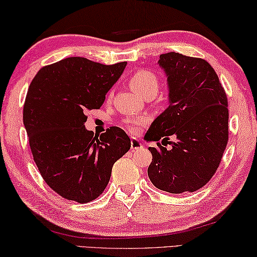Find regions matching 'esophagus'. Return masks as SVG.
Returning <instances> with one entry per match:
<instances>
[{
    "instance_id": "obj_1",
    "label": "esophagus",
    "mask_w": 257,
    "mask_h": 257,
    "mask_svg": "<svg viewBox=\"0 0 257 257\" xmlns=\"http://www.w3.org/2000/svg\"><path fill=\"white\" fill-rule=\"evenodd\" d=\"M131 149H144V146H142V144L140 141L138 140V139L136 138H132L131 140Z\"/></svg>"
}]
</instances>
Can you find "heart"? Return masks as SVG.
<instances>
[{"label":"heart","instance_id":"obj_1","mask_svg":"<svg viewBox=\"0 0 257 257\" xmlns=\"http://www.w3.org/2000/svg\"><path fill=\"white\" fill-rule=\"evenodd\" d=\"M130 85L134 91L139 92L142 95H146L150 92H156L158 89V79L153 71L147 69H139L130 77ZM146 119L144 117L133 118L126 121V125L130 131L136 132L138 125L144 124Z\"/></svg>","mask_w":257,"mask_h":257}]
</instances>
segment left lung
<instances>
[{
	"mask_svg": "<svg viewBox=\"0 0 257 257\" xmlns=\"http://www.w3.org/2000/svg\"><path fill=\"white\" fill-rule=\"evenodd\" d=\"M159 66L168 84V107L150 125L145 140L153 162L148 176L156 188L170 193L193 192L215 174L229 139V110L225 91L215 70L200 58L168 52ZM174 136L171 150L163 141Z\"/></svg>",
	"mask_w": 257,
	"mask_h": 257,
	"instance_id": "left-lung-1",
	"label": "left lung"
}]
</instances>
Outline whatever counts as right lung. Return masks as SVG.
<instances>
[{
  "mask_svg": "<svg viewBox=\"0 0 257 257\" xmlns=\"http://www.w3.org/2000/svg\"><path fill=\"white\" fill-rule=\"evenodd\" d=\"M127 62L102 65L70 57L39 70L24 104V125L34 162L62 198L89 203L103 192L116 161L131 148L123 130L87 131L85 112L102 106Z\"/></svg>",
  "mask_w": 257,
  "mask_h": 257,
  "instance_id": "1",
  "label": "right lung"
}]
</instances>
